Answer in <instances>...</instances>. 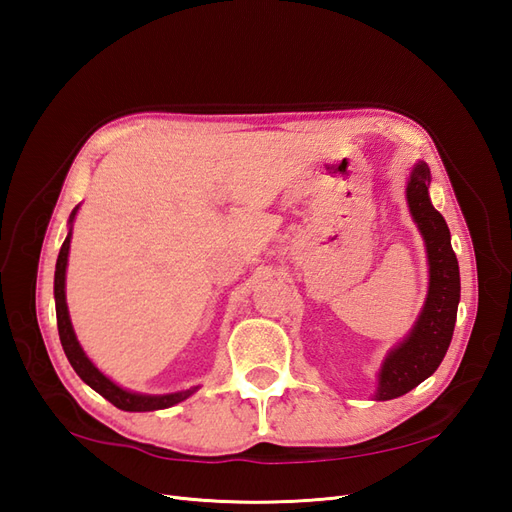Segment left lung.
<instances>
[{"instance_id":"8db88e82","label":"left lung","mask_w":512,"mask_h":512,"mask_svg":"<svg viewBox=\"0 0 512 512\" xmlns=\"http://www.w3.org/2000/svg\"><path fill=\"white\" fill-rule=\"evenodd\" d=\"M429 181V166L418 162L406 188L410 213L425 239L429 265L427 299L408 337L386 354L378 374V401L406 395L427 380L440 367L455 331L461 292L459 265L451 245V232L440 211L431 205Z\"/></svg>"}]
</instances>
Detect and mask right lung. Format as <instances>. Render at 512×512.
<instances>
[{
  "label": "right lung",
  "mask_w": 512,
  "mask_h": 512,
  "mask_svg": "<svg viewBox=\"0 0 512 512\" xmlns=\"http://www.w3.org/2000/svg\"><path fill=\"white\" fill-rule=\"evenodd\" d=\"M76 209L70 215V224L74 222ZM70 239H72V228L68 232L64 245H61L59 256H57V265H55V312H57V329H59L61 346H64V352H66L68 361L74 367L76 374H79L81 380L85 384H89L96 393H100L104 399L111 401L113 406H117L119 410H128V412L164 410V408L179 404V401H183V399H188L192 393H196L198 386H192V389H188V391L168 393V395L132 393V391L121 389V386H117L113 380H108L102 371L87 359V354L83 352L79 339H76V335H74L70 314H68V305H66V267H68V254H70Z\"/></svg>",
  "instance_id": "add662e5"
}]
</instances>
